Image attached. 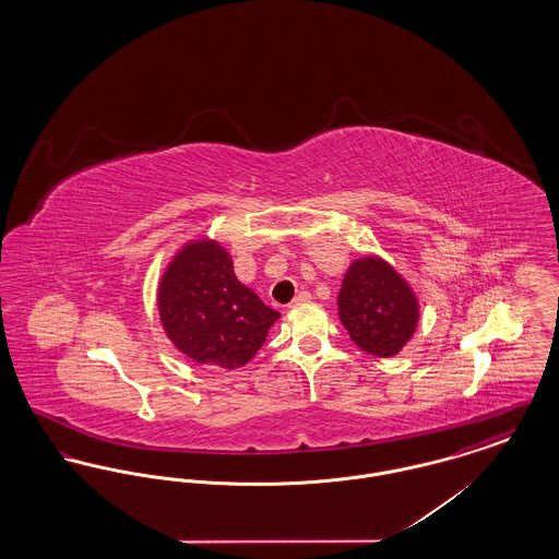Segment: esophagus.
<instances>
[{
  "label": "esophagus",
  "instance_id": "esophagus-1",
  "mask_svg": "<svg viewBox=\"0 0 559 559\" xmlns=\"http://www.w3.org/2000/svg\"><path fill=\"white\" fill-rule=\"evenodd\" d=\"M312 299V295L308 292H301L299 295H295V299H293L292 304H289V308H299V306H304V304H308Z\"/></svg>",
  "mask_w": 559,
  "mask_h": 559
}]
</instances>
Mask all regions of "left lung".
Wrapping results in <instances>:
<instances>
[{
    "mask_svg": "<svg viewBox=\"0 0 559 559\" xmlns=\"http://www.w3.org/2000/svg\"><path fill=\"white\" fill-rule=\"evenodd\" d=\"M337 306L352 342L379 358L396 356L419 322V301L408 283L372 255L349 266Z\"/></svg>",
    "mask_w": 559,
    "mask_h": 559,
    "instance_id": "8db88e82",
    "label": "left lung"
}]
</instances>
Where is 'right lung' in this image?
I'll use <instances>...</instances> for the list:
<instances>
[{
  "label": "right lung",
  "mask_w": 559,
  "mask_h": 559,
  "mask_svg": "<svg viewBox=\"0 0 559 559\" xmlns=\"http://www.w3.org/2000/svg\"><path fill=\"white\" fill-rule=\"evenodd\" d=\"M160 322L167 337L199 365L239 369L266 342L278 312L235 276L215 240L185 245L160 278Z\"/></svg>",
  "instance_id": "1"
}]
</instances>
